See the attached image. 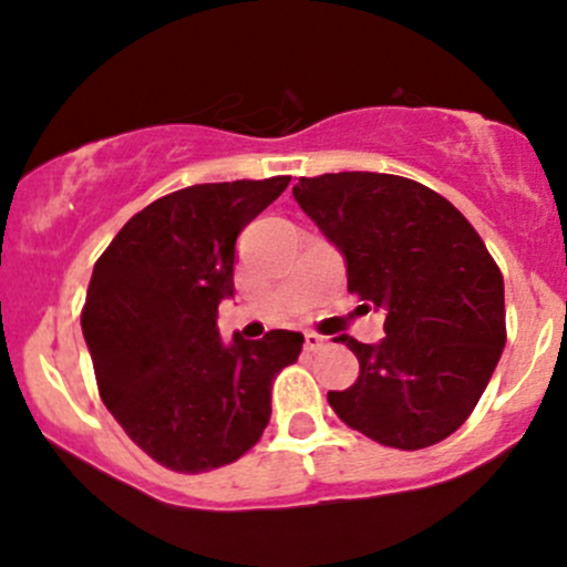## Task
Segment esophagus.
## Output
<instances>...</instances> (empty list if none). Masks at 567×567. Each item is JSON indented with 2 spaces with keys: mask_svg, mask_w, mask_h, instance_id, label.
Returning <instances> with one entry per match:
<instances>
[{
  "mask_svg": "<svg viewBox=\"0 0 567 567\" xmlns=\"http://www.w3.org/2000/svg\"><path fill=\"white\" fill-rule=\"evenodd\" d=\"M323 344H326V339L320 337V333H315V331L303 333V348H307L309 353H318V350L323 348Z\"/></svg>",
  "mask_w": 567,
  "mask_h": 567,
  "instance_id": "obj_1",
  "label": "esophagus"
}]
</instances>
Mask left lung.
I'll list each match as a JSON object with an SVG mask.
<instances>
[{
  "label": "left lung",
  "mask_w": 567,
  "mask_h": 567,
  "mask_svg": "<svg viewBox=\"0 0 567 567\" xmlns=\"http://www.w3.org/2000/svg\"><path fill=\"white\" fill-rule=\"evenodd\" d=\"M296 204L348 268V290L385 315V337H339L359 380L329 391L350 429L402 451L467 421L505 348L503 274L473 225L413 178L344 171L299 178Z\"/></svg>",
  "instance_id": "left-lung-1"
}]
</instances>
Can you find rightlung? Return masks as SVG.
<instances>
[{
	"label": "right lung",
	"mask_w": 567,
	"mask_h": 567,
	"mask_svg": "<svg viewBox=\"0 0 567 567\" xmlns=\"http://www.w3.org/2000/svg\"><path fill=\"white\" fill-rule=\"evenodd\" d=\"M195 184L135 214L94 264L81 315L100 396L127 437L176 473L247 454L271 419V385L299 359V331L219 337L234 299L236 238L288 187Z\"/></svg>",
	"instance_id": "obj_1"
}]
</instances>
